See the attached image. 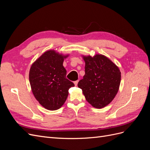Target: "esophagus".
Masks as SVG:
<instances>
[{"mask_svg":"<svg viewBox=\"0 0 150 150\" xmlns=\"http://www.w3.org/2000/svg\"><path fill=\"white\" fill-rule=\"evenodd\" d=\"M78 82H79V81L78 80V81H74V85L76 86H77V85H78Z\"/></svg>","mask_w":150,"mask_h":150,"instance_id":"34e87169","label":"esophagus"}]
</instances>
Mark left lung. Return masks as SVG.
<instances>
[{
    "label": "left lung",
    "mask_w": 150,
    "mask_h": 150,
    "mask_svg": "<svg viewBox=\"0 0 150 150\" xmlns=\"http://www.w3.org/2000/svg\"><path fill=\"white\" fill-rule=\"evenodd\" d=\"M85 74L78 86L89 104L98 109L108 105L118 91L121 82L119 67L102 54L83 56Z\"/></svg>",
    "instance_id": "8db88e82"
}]
</instances>
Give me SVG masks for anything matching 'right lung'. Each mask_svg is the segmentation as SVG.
I'll return each instance as SVG.
<instances>
[{"mask_svg":"<svg viewBox=\"0 0 150 150\" xmlns=\"http://www.w3.org/2000/svg\"><path fill=\"white\" fill-rule=\"evenodd\" d=\"M69 56L49 50L32 64L29 82L32 91L40 104L48 110H57L66 101L74 83L66 78L64 59Z\"/></svg>","mask_w":150,"mask_h":150,"instance_id":"1","label":"right lung"}]
</instances>
